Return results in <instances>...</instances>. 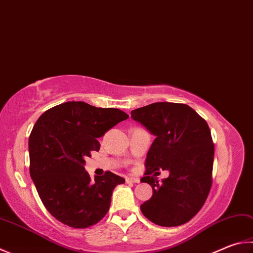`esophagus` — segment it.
Listing matches in <instances>:
<instances>
[{"instance_id":"34e87169","label":"esophagus","mask_w":253,"mask_h":253,"mask_svg":"<svg viewBox=\"0 0 253 253\" xmlns=\"http://www.w3.org/2000/svg\"><path fill=\"white\" fill-rule=\"evenodd\" d=\"M126 182H128V183H137V182H139V178L127 177V178H126Z\"/></svg>"}]
</instances>
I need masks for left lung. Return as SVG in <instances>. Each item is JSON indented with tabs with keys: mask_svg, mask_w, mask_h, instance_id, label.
Masks as SVG:
<instances>
[{
	"mask_svg": "<svg viewBox=\"0 0 253 253\" xmlns=\"http://www.w3.org/2000/svg\"><path fill=\"white\" fill-rule=\"evenodd\" d=\"M130 115L156 137L140 179L153 196L140 206L141 212L158 226H181L198 213L210 191L214 148L208 124L186 104L154 103ZM158 170L169 171L160 184Z\"/></svg>",
	"mask_w": 253,
	"mask_h": 253,
	"instance_id": "obj_1",
	"label": "left lung"
}]
</instances>
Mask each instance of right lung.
<instances>
[{"label":"right lung","mask_w":253,"mask_h":253,"mask_svg":"<svg viewBox=\"0 0 253 253\" xmlns=\"http://www.w3.org/2000/svg\"><path fill=\"white\" fill-rule=\"evenodd\" d=\"M127 118L117 108L67 102L35 123L29 139L31 178L45 208L58 221L87 228L107 213L114 188L125 179L106 171L90 181L85 158L99 150L97 138Z\"/></svg>","instance_id":"right-lung-1"}]
</instances>
